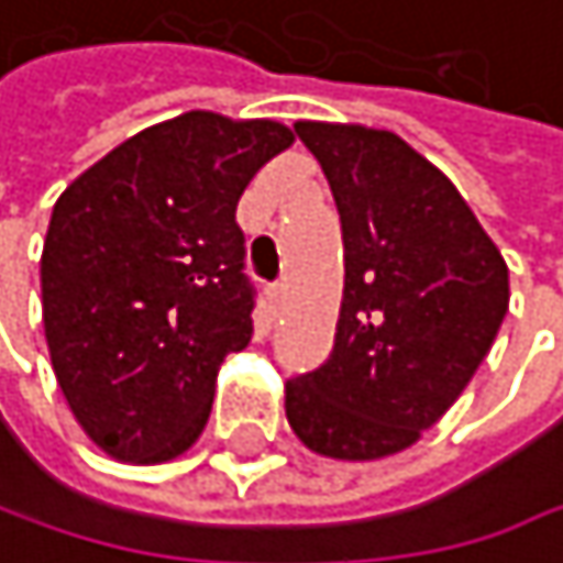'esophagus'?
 Returning a JSON list of instances; mask_svg holds the SVG:
<instances>
[{"label": "esophagus", "mask_w": 563, "mask_h": 563, "mask_svg": "<svg viewBox=\"0 0 563 563\" xmlns=\"http://www.w3.org/2000/svg\"><path fill=\"white\" fill-rule=\"evenodd\" d=\"M266 300H269V310L276 313V310H279V300H284V284H273V287L266 290Z\"/></svg>", "instance_id": "obj_1"}]
</instances>
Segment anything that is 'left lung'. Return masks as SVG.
<instances>
[{"label": "left lung", "mask_w": 563, "mask_h": 563, "mask_svg": "<svg viewBox=\"0 0 563 563\" xmlns=\"http://www.w3.org/2000/svg\"><path fill=\"white\" fill-rule=\"evenodd\" d=\"M343 223L346 284L330 360L287 383L317 455L376 462L419 442L488 356L508 263L455 184L393 131L297 121Z\"/></svg>", "instance_id": "8db88e82"}]
</instances>
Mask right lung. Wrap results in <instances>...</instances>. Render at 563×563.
Segmentation results:
<instances>
[{"label":"right lung","instance_id":"add662e5","mask_svg":"<svg viewBox=\"0 0 563 563\" xmlns=\"http://www.w3.org/2000/svg\"><path fill=\"white\" fill-rule=\"evenodd\" d=\"M290 144L279 121L184 111L55 200L42 246L48 356L78 426L111 459L170 462L203 432L223 356L253 336L236 200Z\"/></svg>","mask_w":563,"mask_h":563}]
</instances>
